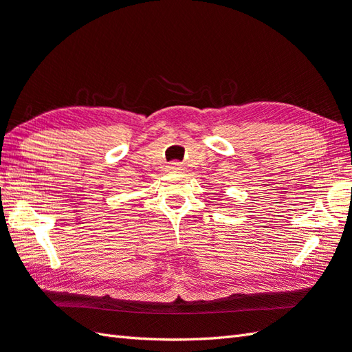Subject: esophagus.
<instances>
[{"mask_svg": "<svg viewBox=\"0 0 352 352\" xmlns=\"http://www.w3.org/2000/svg\"><path fill=\"white\" fill-rule=\"evenodd\" d=\"M168 170H170V172H180V170H184V164L173 162V163L168 164Z\"/></svg>", "mask_w": 352, "mask_h": 352, "instance_id": "1", "label": "esophagus"}]
</instances>
